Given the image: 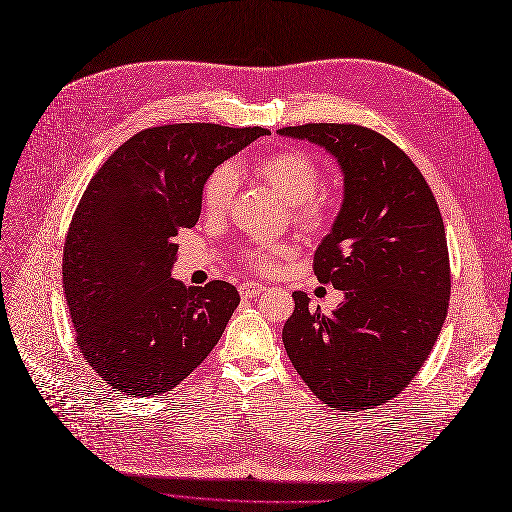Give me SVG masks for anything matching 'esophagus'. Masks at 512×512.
<instances>
[{"label": "esophagus", "instance_id": "34e87169", "mask_svg": "<svg viewBox=\"0 0 512 512\" xmlns=\"http://www.w3.org/2000/svg\"><path fill=\"white\" fill-rule=\"evenodd\" d=\"M266 291V287L264 285H260V283H241L239 285V294H241V298H256V296H260V294H264Z\"/></svg>", "mask_w": 512, "mask_h": 512}]
</instances>
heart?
Listing matches in <instances>:
<instances>
[{
  "label": "heart",
  "instance_id": "heart-1",
  "mask_svg": "<svg viewBox=\"0 0 512 512\" xmlns=\"http://www.w3.org/2000/svg\"><path fill=\"white\" fill-rule=\"evenodd\" d=\"M254 173L269 183L289 204L291 218L306 231H321L333 218V204L323 193H316L321 181L319 164L302 150L289 148L254 162ZM237 189V173L231 164L214 168L202 189V208L206 214H223ZM289 254L283 243L260 246L248 252V262L258 271H271L279 258Z\"/></svg>",
  "mask_w": 512,
  "mask_h": 512
}]
</instances>
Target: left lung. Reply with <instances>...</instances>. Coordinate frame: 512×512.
<instances>
[{
	"label": "left lung",
	"instance_id": "1",
	"mask_svg": "<svg viewBox=\"0 0 512 512\" xmlns=\"http://www.w3.org/2000/svg\"><path fill=\"white\" fill-rule=\"evenodd\" d=\"M279 135L321 145L344 170V204L314 254L321 283L344 291L331 314L296 310L283 346L310 392L333 410L396 398L423 367L450 300L444 221L421 170L396 143L360 125L308 123Z\"/></svg>",
	"mask_w": 512,
	"mask_h": 512
}]
</instances>
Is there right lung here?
Instances as JSON below:
<instances>
[{
	"mask_svg": "<svg viewBox=\"0 0 512 512\" xmlns=\"http://www.w3.org/2000/svg\"><path fill=\"white\" fill-rule=\"evenodd\" d=\"M269 131L212 123L143 129L89 181L64 241L62 285L85 362L116 392H170L212 352L239 304L227 281L170 279L212 170Z\"/></svg>",
	"mask_w": 512,
	"mask_h": 512,
	"instance_id": "1",
	"label": "right lung"
}]
</instances>
